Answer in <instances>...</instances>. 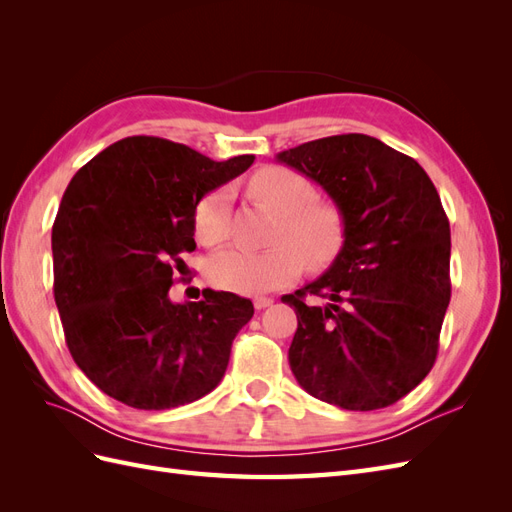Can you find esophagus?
Instances as JSON below:
<instances>
[{
    "mask_svg": "<svg viewBox=\"0 0 512 512\" xmlns=\"http://www.w3.org/2000/svg\"><path fill=\"white\" fill-rule=\"evenodd\" d=\"M269 305H273V299H269V297H258V299H254V307H256V309H267Z\"/></svg>",
    "mask_w": 512,
    "mask_h": 512,
    "instance_id": "esophagus-1",
    "label": "esophagus"
}]
</instances>
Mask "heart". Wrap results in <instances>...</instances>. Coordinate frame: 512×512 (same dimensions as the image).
<instances>
[{"instance_id": "obj_1", "label": "heart", "mask_w": 512, "mask_h": 512, "mask_svg": "<svg viewBox=\"0 0 512 512\" xmlns=\"http://www.w3.org/2000/svg\"><path fill=\"white\" fill-rule=\"evenodd\" d=\"M250 192L282 215L273 232V247L252 252L245 247H226L207 262V277L215 288L239 294H267L299 277L303 262L322 269L342 252L346 243L344 213L333 203L316 200L312 181L294 170L269 166L250 179ZM230 190L218 188L200 198L194 211L196 237L220 243L228 237Z\"/></svg>"}]
</instances>
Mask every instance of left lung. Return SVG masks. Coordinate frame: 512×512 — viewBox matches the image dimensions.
<instances>
[{
  "mask_svg": "<svg viewBox=\"0 0 512 512\" xmlns=\"http://www.w3.org/2000/svg\"><path fill=\"white\" fill-rule=\"evenodd\" d=\"M342 209L346 243L318 280L282 297L299 327L288 350L303 389L344 410L395 404L429 374L451 301V228L416 160L367 134L277 153ZM307 293L328 299L304 301Z\"/></svg>",
  "mask_w": 512,
  "mask_h": 512,
  "instance_id": "1",
  "label": "left lung"
}]
</instances>
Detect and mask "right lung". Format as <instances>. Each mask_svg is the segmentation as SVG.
Here are the masks:
<instances>
[{
  "instance_id": "1",
  "label": "right lung",
  "mask_w": 512,
  "mask_h": 512,
  "mask_svg": "<svg viewBox=\"0 0 512 512\" xmlns=\"http://www.w3.org/2000/svg\"><path fill=\"white\" fill-rule=\"evenodd\" d=\"M254 156L215 162L158 136H128L72 177L53 224L55 303L74 363L100 391L138 410L205 397L224 378L232 339L254 305L232 292L173 303L192 252L200 198Z\"/></svg>"
}]
</instances>
